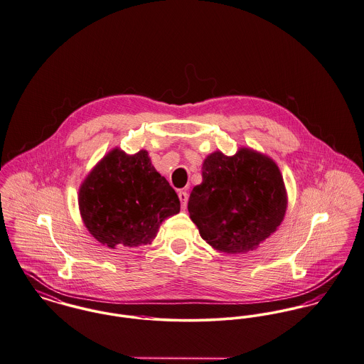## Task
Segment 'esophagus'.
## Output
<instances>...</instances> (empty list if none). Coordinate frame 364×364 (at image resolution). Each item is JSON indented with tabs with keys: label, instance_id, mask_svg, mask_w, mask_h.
<instances>
[{
	"label": "esophagus",
	"instance_id": "esophagus-1",
	"mask_svg": "<svg viewBox=\"0 0 364 364\" xmlns=\"http://www.w3.org/2000/svg\"><path fill=\"white\" fill-rule=\"evenodd\" d=\"M178 199H180V202H181V208L186 209L187 200H188V193H186V191H180V193H178Z\"/></svg>",
	"mask_w": 364,
	"mask_h": 364
}]
</instances>
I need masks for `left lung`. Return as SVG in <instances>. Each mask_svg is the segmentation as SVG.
Masks as SVG:
<instances>
[{"mask_svg": "<svg viewBox=\"0 0 364 364\" xmlns=\"http://www.w3.org/2000/svg\"><path fill=\"white\" fill-rule=\"evenodd\" d=\"M287 210L283 176L272 158L240 147L228 156L209 154L202 183L195 186L188 213L214 250L239 255L255 250L272 235Z\"/></svg>", "mask_w": 364, "mask_h": 364, "instance_id": "8db88e82", "label": "left lung"}]
</instances>
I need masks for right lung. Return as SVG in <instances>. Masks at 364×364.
<instances>
[{"label":"right lung","mask_w":364,"mask_h":364,"mask_svg":"<svg viewBox=\"0 0 364 364\" xmlns=\"http://www.w3.org/2000/svg\"><path fill=\"white\" fill-rule=\"evenodd\" d=\"M78 206L89 234L109 249L151 245L162 221L180 212L177 193L149 152L129 155L118 147L89 171Z\"/></svg>","instance_id":"add662e5"}]
</instances>
